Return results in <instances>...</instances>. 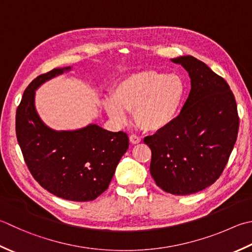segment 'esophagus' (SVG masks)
Returning <instances> with one entry per match:
<instances>
[{
  "mask_svg": "<svg viewBox=\"0 0 252 252\" xmlns=\"http://www.w3.org/2000/svg\"><path fill=\"white\" fill-rule=\"evenodd\" d=\"M130 142L132 143V144H139V143L141 142V137H139L135 134H131L130 135Z\"/></svg>",
  "mask_w": 252,
  "mask_h": 252,
  "instance_id": "1",
  "label": "esophagus"
}]
</instances>
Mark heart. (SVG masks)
<instances>
[{
    "mask_svg": "<svg viewBox=\"0 0 252 252\" xmlns=\"http://www.w3.org/2000/svg\"><path fill=\"white\" fill-rule=\"evenodd\" d=\"M186 93L185 82L177 74L146 70L131 74L103 100L112 120L125 123L126 111H134L135 121L149 131H159L171 125Z\"/></svg>",
    "mask_w": 252,
    "mask_h": 252,
    "instance_id": "b5f03b06",
    "label": "heart"
}]
</instances>
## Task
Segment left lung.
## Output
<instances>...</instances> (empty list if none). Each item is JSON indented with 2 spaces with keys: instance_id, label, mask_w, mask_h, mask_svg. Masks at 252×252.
I'll return each mask as SVG.
<instances>
[{
  "instance_id": "8db88e82",
  "label": "left lung",
  "mask_w": 252,
  "mask_h": 252,
  "mask_svg": "<svg viewBox=\"0 0 252 252\" xmlns=\"http://www.w3.org/2000/svg\"><path fill=\"white\" fill-rule=\"evenodd\" d=\"M189 73L191 91L181 112L167 127L146 136L150 171L171 194L202 191L220 178L237 140V105L228 84L192 56L171 59Z\"/></svg>"
}]
</instances>
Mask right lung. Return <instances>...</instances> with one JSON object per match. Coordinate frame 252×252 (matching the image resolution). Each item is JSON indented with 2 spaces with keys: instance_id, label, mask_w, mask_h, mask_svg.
I'll use <instances>...</instances> for the list:
<instances>
[{
  "instance_id": "1",
  "label": "right lung",
  "mask_w": 252,
  "mask_h": 252,
  "mask_svg": "<svg viewBox=\"0 0 252 252\" xmlns=\"http://www.w3.org/2000/svg\"><path fill=\"white\" fill-rule=\"evenodd\" d=\"M70 70L53 68L29 84L16 110V136L29 171L42 188L64 200L86 202L108 189L129 149V137L97 125L75 131H56L44 125L34 107L36 90Z\"/></svg>"
}]
</instances>
